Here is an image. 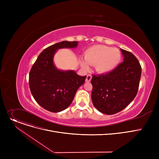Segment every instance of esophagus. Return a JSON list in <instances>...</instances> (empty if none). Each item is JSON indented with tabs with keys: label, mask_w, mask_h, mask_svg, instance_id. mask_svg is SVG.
I'll return each mask as SVG.
<instances>
[{
	"label": "esophagus",
	"mask_w": 159,
	"mask_h": 159,
	"mask_svg": "<svg viewBox=\"0 0 159 159\" xmlns=\"http://www.w3.org/2000/svg\"><path fill=\"white\" fill-rule=\"evenodd\" d=\"M91 78H92V76H91V75H88L86 77V82H90L91 80Z\"/></svg>",
	"instance_id": "esophagus-1"
}]
</instances>
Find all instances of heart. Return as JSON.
<instances>
[{"instance_id": "heart-1", "label": "heart", "mask_w": 159, "mask_h": 159, "mask_svg": "<svg viewBox=\"0 0 159 159\" xmlns=\"http://www.w3.org/2000/svg\"><path fill=\"white\" fill-rule=\"evenodd\" d=\"M122 55L117 48L104 45H95L88 48L84 52V59L80 60L82 68L88 70L90 65H95L97 72L101 74L110 73L120 64Z\"/></svg>"}]
</instances>
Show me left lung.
Here are the masks:
<instances>
[{
    "label": "left lung",
    "instance_id": "obj_1",
    "mask_svg": "<svg viewBox=\"0 0 159 159\" xmlns=\"http://www.w3.org/2000/svg\"><path fill=\"white\" fill-rule=\"evenodd\" d=\"M124 61L112 71L93 75L91 100L96 109L113 115L124 110L136 97L142 68L135 56L120 49Z\"/></svg>",
    "mask_w": 159,
    "mask_h": 159
}]
</instances>
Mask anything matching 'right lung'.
<instances>
[{
  "label": "right lung",
  "mask_w": 159,
  "mask_h": 159,
  "mask_svg": "<svg viewBox=\"0 0 159 159\" xmlns=\"http://www.w3.org/2000/svg\"><path fill=\"white\" fill-rule=\"evenodd\" d=\"M77 41H62L43 50L33 65L29 75L31 93L36 102L51 112L66 110L72 102L79 88L86 76H79L73 70H58L53 63L58 49L75 48Z\"/></svg>",
  "instance_id": "right-lung-1"
}]
</instances>
